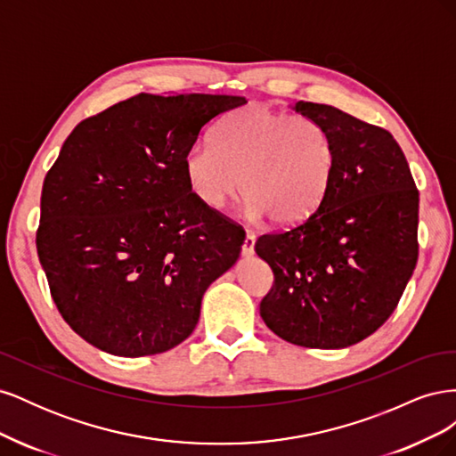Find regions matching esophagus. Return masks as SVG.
Instances as JSON below:
<instances>
[{
	"mask_svg": "<svg viewBox=\"0 0 456 456\" xmlns=\"http://www.w3.org/2000/svg\"><path fill=\"white\" fill-rule=\"evenodd\" d=\"M255 241H256V238L253 236V233L247 232L245 233V240H243V245H241V253L247 255V256L253 255L255 253Z\"/></svg>",
	"mask_w": 456,
	"mask_h": 456,
	"instance_id": "1",
	"label": "esophagus"
}]
</instances>
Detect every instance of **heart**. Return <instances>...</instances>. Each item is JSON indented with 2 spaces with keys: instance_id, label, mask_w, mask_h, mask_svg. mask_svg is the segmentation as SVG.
<instances>
[{
  "instance_id": "obj_1",
  "label": "heart",
  "mask_w": 456,
  "mask_h": 456,
  "mask_svg": "<svg viewBox=\"0 0 456 456\" xmlns=\"http://www.w3.org/2000/svg\"><path fill=\"white\" fill-rule=\"evenodd\" d=\"M335 169V144L320 123L265 106L232 112L215 129L213 148H191L184 159L190 191L207 209H223L241 188L247 215L281 228L320 209Z\"/></svg>"
}]
</instances>
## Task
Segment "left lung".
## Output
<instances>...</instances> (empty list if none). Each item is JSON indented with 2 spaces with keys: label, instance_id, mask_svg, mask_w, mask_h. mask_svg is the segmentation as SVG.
Listing matches in <instances>:
<instances>
[{
  "label": "left lung",
  "instance_id": "8db88e82",
  "mask_svg": "<svg viewBox=\"0 0 456 456\" xmlns=\"http://www.w3.org/2000/svg\"><path fill=\"white\" fill-rule=\"evenodd\" d=\"M337 151L323 205L308 220L260 236L273 272L260 315L305 348H346L388 320L419 258V190L394 136L342 110L298 101Z\"/></svg>",
  "mask_w": 456,
  "mask_h": 456
}]
</instances>
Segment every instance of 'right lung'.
I'll list each match as a JSON object with an SVG mask.
<instances>
[{
	"label": "right lung",
	"mask_w": 456,
	"mask_h": 456,
	"mask_svg": "<svg viewBox=\"0 0 456 456\" xmlns=\"http://www.w3.org/2000/svg\"><path fill=\"white\" fill-rule=\"evenodd\" d=\"M232 94H146L77 123L47 171L37 256L64 322L102 352H167L238 260L245 232L190 191L201 129L245 104Z\"/></svg>",
	"instance_id": "obj_1"
}]
</instances>
